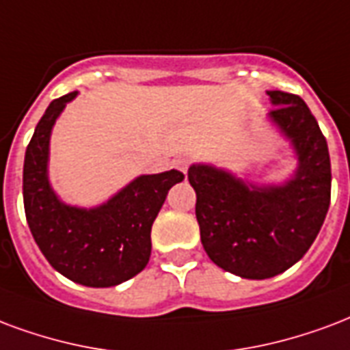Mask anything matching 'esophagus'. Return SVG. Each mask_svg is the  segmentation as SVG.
I'll use <instances>...</instances> for the list:
<instances>
[{"mask_svg": "<svg viewBox=\"0 0 350 350\" xmlns=\"http://www.w3.org/2000/svg\"><path fill=\"white\" fill-rule=\"evenodd\" d=\"M174 167L178 168V170H182L183 174H185L189 168V159H185V157H178V159H174Z\"/></svg>", "mask_w": 350, "mask_h": 350, "instance_id": "34e87169", "label": "esophagus"}]
</instances>
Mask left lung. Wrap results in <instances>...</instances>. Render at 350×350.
Returning a JSON list of instances; mask_svg holds the SVG:
<instances>
[{
	"label": "left lung",
	"mask_w": 350,
	"mask_h": 350,
	"mask_svg": "<svg viewBox=\"0 0 350 350\" xmlns=\"http://www.w3.org/2000/svg\"><path fill=\"white\" fill-rule=\"evenodd\" d=\"M269 118L291 139L299 168L286 185H247L224 170L193 165L187 178L196 193V221L215 265L263 280L295 265L312 247L330 206L327 139L304 100L271 90Z\"/></svg>",
	"instance_id": "1"
}]
</instances>
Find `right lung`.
<instances>
[{"label": "right lung", "mask_w": 350, "mask_h": 350, "mask_svg": "<svg viewBox=\"0 0 350 350\" xmlns=\"http://www.w3.org/2000/svg\"><path fill=\"white\" fill-rule=\"evenodd\" d=\"M57 98L38 120L23 161L25 219L44 258L68 280L89 287H111L146 267L152 252V224L168 189L182 182L180 170L139 176L107 204L94 209L66 206L48 182L50 133L64 105Z\"/></svg>", "instance_id": "1"}]
</instances>
